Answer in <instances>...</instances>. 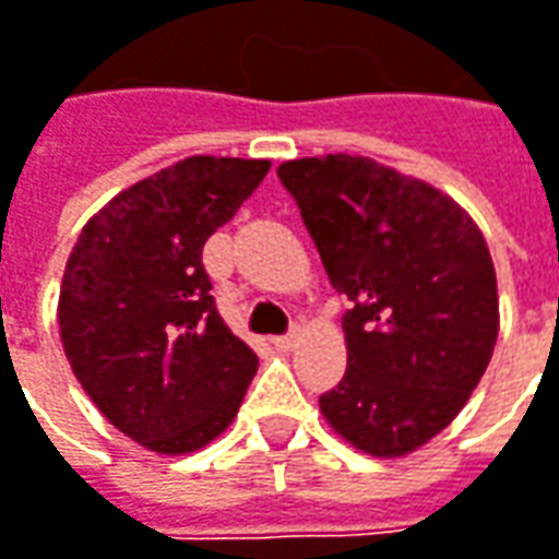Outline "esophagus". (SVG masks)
Listing matches in <instances>:
<instances>
[{
  "label": "esophagus",
  "mask_w": 559,
  "mask_h": 559,
  "mask_svg": "<svg viewBox=\"0 0 559 559\" xmlns=\"http://www.w3.org/2000/svg\"><path fill=\"white\" fill-rule=\"evenodd\" d=\"M299 336H302V330L294 328L290 333H284V336H275L272 343H275V348H278V352H290V348L299 343Z\"/></svg>",
  "instance_id": "1"
}]
</instances>
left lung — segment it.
I'll return each mask as SVG.
<instances>
[{
	"label": "left lung",
	"mask_w": 559,
	"mask_h": 559,
	"mask_svg": "<svg viewBox=\"0 0 559 559\" xmlns=\"http://www.w3.org/2000/svg\"><path fill=\"white\" fill-rule=\"evenodd\" d=\"M343 314V382L321 394L355 450L404 459L468 404L499 340V287L484 231L438 186L364 155L278 168Z\"/></svg>",
	"instance_id": "8db88e82"
}]
</instances>
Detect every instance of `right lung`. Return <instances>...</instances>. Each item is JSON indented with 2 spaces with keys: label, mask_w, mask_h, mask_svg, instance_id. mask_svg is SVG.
Wrapping results in <instances>:
<instances>
[{
  "label": "right lung",
  "mask_w": 559,
  "mask_h": 559,
  "mask_svg": "<svg viewBox=\"0 0 559 559\" xmlns=\"http://www.w3.org/2000/svg\"><path fill=\"white\" fill-rule=\"evenodd\" d=\"M269 168L183 158L121 189L72 245L60 343L94 407L150 453L186 455L219 438L260 367L216 314L201 250Z\"/></svg>",
  "instance_id": "1"
}]
</instances>
